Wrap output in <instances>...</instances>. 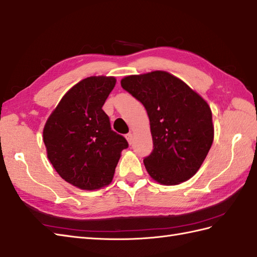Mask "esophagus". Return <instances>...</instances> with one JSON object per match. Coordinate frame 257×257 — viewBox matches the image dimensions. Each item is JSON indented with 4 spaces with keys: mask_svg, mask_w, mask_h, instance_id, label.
I'll return each instance as SVG.
<instances>
[{
    "mask_svg": "<svg viewBox=\"0 0 257 257\" xmlns=\"http://www.w3.org/2000/svg\"><path fill=\"white\" fill-rule=\"evenodd\" d=\"M133 134L132 133H128V134H126V140H127V142H128V144L131 145L133 143Z\"/></svg>",
    "mask_w": 257,
    "mask_h": 257,
    "instance_id": "34e87169",
    "label": "esophagus"
}]
</instances>
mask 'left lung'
<instances>
[{"label": "left lung", "mask_w": 257, "mask_h": 257, "mask_svg": "<svg viewBox=\"0 0 257 257\" xmlns=\"http://www.w3.org/2000/svg\"><path fill=\"white\" fill-rule=\"evenodd\" d=\"M125 91L148 112L153 151L144 159L150 176L162 185H177L196 174L214 140L212 111L200 94L165 71L128 75Z\"/></svg>", "instance_id": "8db88e82"}]
</instances>
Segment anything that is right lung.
<instances>
[{
    "label": "right lung",
    "mask_w": 257,
    "mask_h": 257,
    "mask_svg": "<svg viewBox=\"0 0 257 257\" xmlns=\"http://www.w3.org/2000/svg\"><path fill=\"white\" fill-rule=\"evenodd\" d=\"M114 76H90L71 87L46 121L48 159L63 180L84 191L112 182L128 144L112 131L102 107L115 86Z\"/></svg>",
    "instance_id": "right-lung-1"
}]
</instances>
